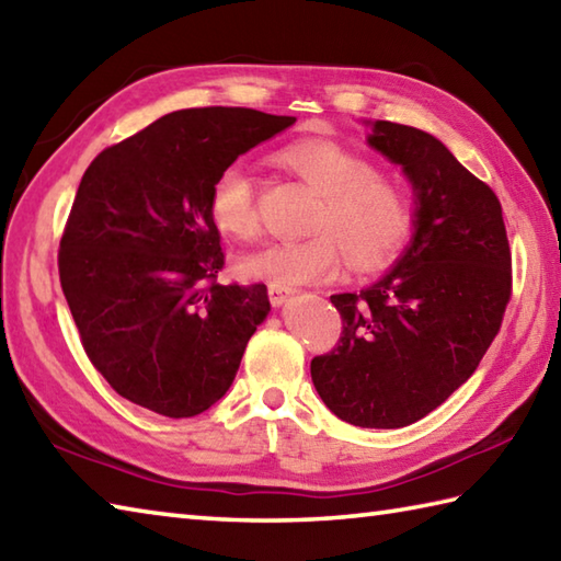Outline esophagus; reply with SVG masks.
Here are the masks:
<instances>
[{
  "mask_svg": "<svg viewBox=\"0 0 561 561\" xmlns=\"http://www.w3.org/2000/svg\"><path fill=\"white\" fill-rule=\"evenodd\" d=\"M294 294V289L289 287H279V284H270V301L272 306H284L287 304L289 296Z\"/></svg>",
  "mask_w": 561,
  "mask_h": 561,
  "instance_id": "esophagus-1",
  "label": "esophagus"
}]
</instances>
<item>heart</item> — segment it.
I'll return each instance as SVG.
<instances>
[{
  "label": "heart",
  "mask_w": 561,
  "mask_h": 561,
  "mask_svg": "<svg viewBox=\"0 0 561 561\" xmlns=\"http://www.w3.org/2000/svg\"><path fill=\"white\" fill-rule=\"evenodd\" d=\"M282 160L321 194L311 218L316 233L245 252L238 262L245 277L291 289L331 279L345 255L355 272H375L401 250L411 230V204L397 182L333 140L291 142ZM208 216L233 238L260 233L257 186L245 162H230L216 174Z\"/></svg>",
  "instance_id": "obj_1"
}]
</instances>
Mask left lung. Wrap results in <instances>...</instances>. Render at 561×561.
I'll list each match as a JSON object with an SVG mask.
<instances>
[{
	"mask_svg": "<svg viewBox=\"0 0 561 561\" xmlns=\"http://www.w3.org/2000/svg\"><path fill=\"white\" fill-rule=\"evenodd\" d=\"M367 142L413 184L415 233L379 282L331 296L343 333L311 379L340 421L389 431L474 375L511 301V248L499 196L435 136L375 121Z\"/></svg>",
	"mask_w": 561,
	"mask_h": 561,
	"instance_id": "obj_1",
	"label": "left lung"
}]
</instances>
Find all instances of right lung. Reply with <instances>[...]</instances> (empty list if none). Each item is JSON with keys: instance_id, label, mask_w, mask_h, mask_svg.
<instances>
[{"instance_id": "1", "label": "right lung", "mask_w": 561, "mask_h": 561, "mask_svg": "<svg viewBox=\"0 0 561 561\" xmlns=\"http://www.w3.org/2000/svg\"><path fill=\"white\" fill-rule=\"evenodd\" d=\"M294 116L182 108L99 152L82 174L58 252L87 357L118 397L192 419L224 397L270 313L265 284H218L216 174Z\"/></svg>"}]
</instances>
